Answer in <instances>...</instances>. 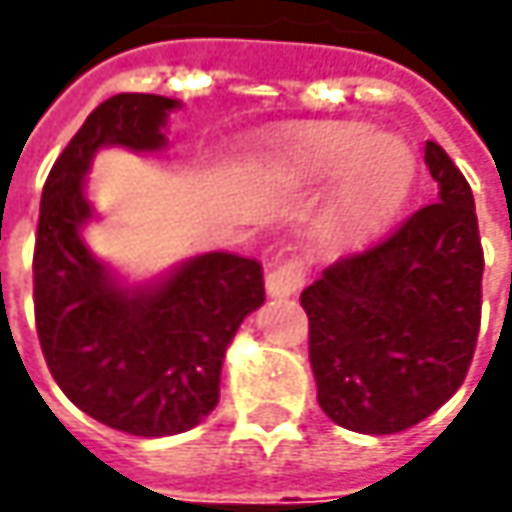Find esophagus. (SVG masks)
I'll use <instances>...</instances> for the list:
<instances>
[{
    "label": "esophagus",
    "instance_id": "esophagus-1",
    "mask_svg": "<svg viewBox=\"0 0 512 512\" xmlns=\"http://www.w3.org/2000/svg\"><path fill=\"white\" fill-rule=\"evenodd\" d=\"M267 296L270 299H290L299 293V287L305 285V267L299 259H290V262H282L276 265L265 279Z\"/></svg>",
    "mask_w": 512,
    "mask_h": 512
}]
</instances>
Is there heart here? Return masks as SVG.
<instances>
[{
    "label": "heart",
    "instance_id": "heart-1",
    "mask_svg": "<svg viewBox=\"0 0 512 512\" xmlns=\"http://www.w3.org/2000/svg\"><path fill=\"white\" fill-rule=\"evenodd\" d=\"M287 185L339 176L327 210V233L342 245H367L402 213L416 185V153L396 133L356 125L310 128L290 136L273 162Z\"/></svg>",
    "mask_w": 512,
    "mask_h": 512
}]
</instances>
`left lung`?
Listing matches in <instances>:
<instances>
[{
    "label": "left lung",
    "mask_w": 512,
    "mask_h": 512,
    "mask_svg": "<svg viewBox=\"0 0 512 512\" xmlns=\"http://www.w3.org/2000/svg\"><path fill=\"white\" fill-rule=\"evenodd\" d=\"M424 165L439 199L302 293L319 407L367 436L439 410L462 387L479 336L484 256L473 190L442 145H424Z\"/></svg>",
    "instance_id": "left-lung-1"
}]
</instances>
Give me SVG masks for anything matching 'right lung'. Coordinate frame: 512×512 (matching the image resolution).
<instances>
[{
    "mask_svg": "<svg viewBox=\"0 0 512 512\" xmlns=\"http://www.w3.org/2000/svg\"><path fill=\"white\" fill-rule=\"evenodd\" d=\"M179 99L119 93L85 119L50 170L33 250L36 330L62 393L130 436H176L219 402L239 325L265 305L256 259L210 250L150 279H130L90 250L99 210L88 173L99 150L162 153Z\"/></svg>",
    "mask_w": 512,
    "mask_h": 512,
    "instance_id": "right-lung-1",
    "label": "right lung"
}]
</instances>
